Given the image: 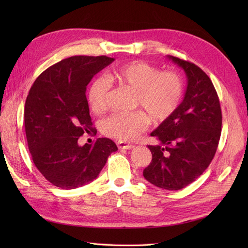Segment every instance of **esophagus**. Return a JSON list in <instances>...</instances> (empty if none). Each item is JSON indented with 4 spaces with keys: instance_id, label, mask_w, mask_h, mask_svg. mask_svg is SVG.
Wrapping results in <instances>:
<instances>
[{
    "instance_id": "1",
    "label": "esophagus",
    "mask_w": 248,
    "mask_h": 248,
    "mask_svg": "<svg viewBox=\"0 0 248 248\" xmlns=\"http://www.w3.org/2000/svg\"><path fill=\"white\" fill-rule=\"evenodd\" d=\"M117 146L119 149H127V150H130V149L134 148V145L128 144V142H124V141H118Z\"/></svg>"
}]
</instances>
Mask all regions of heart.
<instances>
[{
    "instance_id": "obj_1",
    "label": "heart",
    "mask_w": 248,
    "mask_h": 248,
    "mask_svg": "<svg viewBox=\"0 0 248 248\" xmlns=\"http://www.w3.org/2000/svg\"><path fill=\"white\" fill-rule=\"evenodd\" d=\"M107 79L133 91L134 104L144 108L154 122L170 118L181 101L183 85L175 72H160L146 62L133 61L109 70ZM107 80V81H108ZM106 78H96L90 86L88 99L91 108L101 111L108 108L110 85ZM148 118L141 111L117 112L103 121V131L120 140H132L147 128Z\"/></svg>"
}]
</instances>
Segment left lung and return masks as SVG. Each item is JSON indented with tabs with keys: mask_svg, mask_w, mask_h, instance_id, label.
I'll return each mask as SVG.
<instances>
[{
	"mask_svg": "<svg viewBox=\"0 0 248 248\" xmlns=\"http://www.w3.org/2000/svg\"><path fill=\"white\" fill-rule=\"evenodd\" d=\"M184 70L187 87L182 102L151 132L159 144L148 146L152 161L142 171L151 184L179 190L192 183L212 161L221 133V109L211 79L200 67L168 56Z\"/></svg>",
	"mask_w": 248,
	"mask_h": 248,
	"instance_id": "8db88e82",
	"label": "left lung"
}]
</instances>
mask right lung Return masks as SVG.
Here are the masks:
<instances>
[{
  "label": "right lung",
  "instance_id": "1",
  "mask_svg": "<svg viewBox=\"0 0 248 248\" xmlns=\"http://www.w3.org/2000/svg\"><path fill=\"white\" fill-rule=\"evenodd\" d=\"M115 61L106 56H74L50 66L37 78L26 100L25 127L30 153L52 185L74 189L95 180L118 148L107 138L78 145L92 130L87 86Z\"/></svg>",
  "mask_w": 248,
  "mask_h": 248
}]
</instances>
